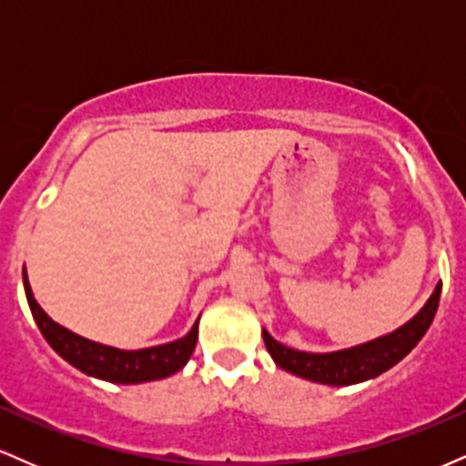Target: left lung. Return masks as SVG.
Here are the masks:
<instances>
[{"mask_svg":"<svg viewBox=\"0 0 466 466\" xmlns=\"http://www.w3.org/2000/svg\"><path fill=\"white\" fill-rule=\"evenodd\" d=\"M441 289L442 285L438 282L425 307L408 324L400 326L394 333L355 346V349L337 352H302L282 346L280 341H276L267 330H263L265 346L282 370L298 374L309 381L326 383V386H352V383L368 381V379L390 370L422 339L430 324L434 322L438 302H441Z\"/></svg>","mask_w":466,"mask_h":466,"instance_id":"left-lung-1","label":"left lung"}]
</instances>
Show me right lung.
Wrapping results in <instances>:
<instances>
[{
    "instance_id": "right-lung-1",
    "label": "right lung",
    "mask_w": 466,
    "mask_h": 466,
    "mask_svg": "<svg viewBox=\"0 0 466 466\" xmlns=\"http://www.w3.org/2000/svg\"><path fill=\"white\" fill-rule=\"evenodd\" d=\"M24 289L25 298H28L32 318H35L36 326H39L41 335L46 337L47 344L55 349L58 355L80 372L89 374V377L105 379L111 383H144L155 381V379H164L175 374L186 366L190 360L192 350L197 346V319L190 333L181 337L177 341L170 344L153 346V349L142 350H117L111 346L96 344L92 339H85L66 326L56 324L55 319L47 315L44 309L39 307L32 296V289L24 269Z\"/></svg>"
}]
</instances>
